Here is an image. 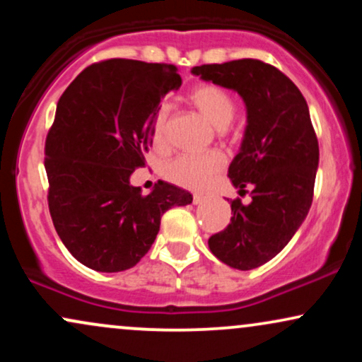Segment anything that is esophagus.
<instances>
[{"mask_svg":"<svg viewBox=\"0 0 362 362\" xmlns=\"http://www.w3.org/2000/svg\"><path fill=\"white\" fill-rule=\"evenodd\" d=\"M204 199H206L204 194H194L192 195V202H194V204H201V202L204 201Z\"/></svg>","mask_w":362,"mask_h":362,"instance_id":"obj_1","label":"esophagus"}]
</instances>
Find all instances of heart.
Wrapping results in <instances>:
<instances>
[{
    "label": "heart",
    "mask_w": 362,
    "mask_h": 362,
    "mask_svg": "<svg viewBox=\"0 0 362 362\" xmlns=\"http://www.w3.org/2000/svg\"><path fill=\"white\" fill-rule=\"evenodd\" d=\"M190 102L204 117L216 127H224L235 117V98L223 86L213 83H202L192 88L189 95ZM151 139L156 148H165L168 141V105H160L151 126ZM224 165V156L218 151L202 153V155H178L167 161L163 175L172 184L184 189H204L218 175Z\"/></svg>",
    "instance_id": "obj_1"
}]
</instances>
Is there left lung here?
Here are the masks:
<instances>
[{
  "label": "left lung",
  "instance_id": "8db88e82",
  "mask_svg": "<svg viewBox=\"0 0 362 362\" xmlns=\"http://www.w3.org/2000/svg\"><path fill=\"white\" fill-rule=\"evenodd\" d=\"M195 76L238 91L247 129L228 177L250 190L252 202L231 201V221L209 238L211 252L230 267L250 271L279 253L308 214L318 168V139L308 103L293 81L259 59L192 68Z\"/></svg>",
  "mask_w": 362,
  "mask_h": 362
}]
</instances>
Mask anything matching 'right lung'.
<instances>
[{"instance_id":"add662e5","label":"right lung","mask_w":362,"mask_h":362,"mask_svg":"<svg viewBox=\"0 0 362 362\" xmlns=\"http://www.w3.org/2000/svg\"><path fill=\"white\" fill-rule=\"evenodd\" d=\"M177 66L107 59L88 66L61 95L45 138L49 213L71 255L98 272L134 267L170 207L192 195L158 180L151 194L129 184L144 167L161 98L182 85Z\"/></svg>"}]
</instances>
